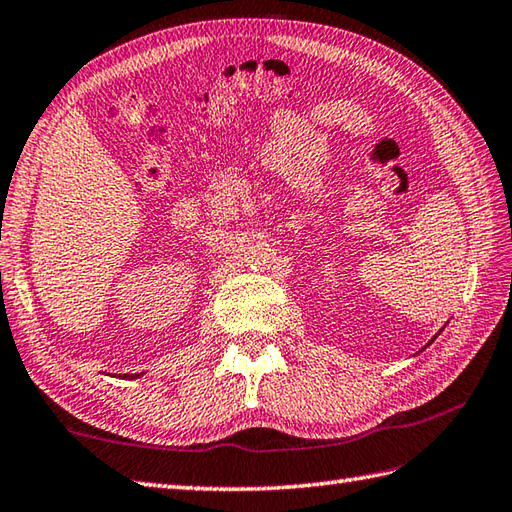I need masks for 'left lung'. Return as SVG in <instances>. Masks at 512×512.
<instances>
[{"label": "left lung", "mask_w": 512, "mask_h": 512, "mask_svg": "<svg viewBox=\"0 0 512 512\" xmlns=\"http://www.w3.org/2000/svg\"><path fill=\"white\" fill-rule=\"evenodd\" d=\"M437 335H439V333H437ZM437 335H435L433 339H437ZM433 339H430V342H428V344H433ZM428 344H426V346H428Z\"/></svg>", "instance_id": "8db88e82"}]
</instances>
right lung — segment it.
<instances>
[{
	"label": "right lung",
	"instance_id": "add662e5",
	"mask_svg": "<svg viewBox=\"0 0 512 512\" xmlns=\"http://www.w3.org/2000/svg\"><path fill=\"white\" fill-rule=\"evenodd\" d=\"M142 375H144V373H142ZM142 375H139V373H137V375H124V379H137V377H142Z\"/></svg>",
	"mask_w": 512,
	"mask_h": 512
}]
</instances>
